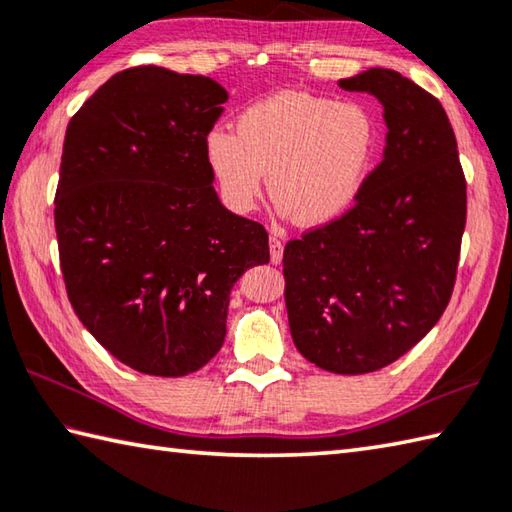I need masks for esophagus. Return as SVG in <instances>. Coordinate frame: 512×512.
<instances>
[{
  "instance_id": "34e87169",
  "label": "esophagus",
  "mask_w": 512,
  "mask_h": 512,
  "mask_svg": "<svg viewBox=\"0 0 512 512\" xmlns=\"http://www.w3.org/2000/svg\"><path fill=\"white\" fill-rule=\"evenodd\" d=\"M269 258H272V263H281L283 258V243L278 236H269Z\"/></svg>"
}]
</instances>
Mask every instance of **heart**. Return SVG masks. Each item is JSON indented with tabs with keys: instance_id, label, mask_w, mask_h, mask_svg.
<instances>
[{
	"instance_id": "b5f03b06",
	"label": "heart",
	"mask_w": 512,
	"mask_h": 512,
	"mask_svg": "<svg viewBox=\"0 0 512 512\" xmlns=\"http://www.w3.org/2000/svg\"><path fill=\"white\" fill-rule=\"evenodd\" d=\"M376 142L379 131L365 106L281 91L240 111L236 131L211 129L205 156L229 207L252 209L267 171L278 207L301 225H325L359 196Z\"/></svg>"
}]
</instances>
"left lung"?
<instances>
[{
    "label": "left lung",
    "instance_id": "obj_1",
    "mask_svg": "<svg viewBox=\"0 0 512 512\" xmlns=\"http://www.w3.org/2000/svg\"><path fill=\"white\" fill-rule=\"evenodd\" d=\"M339 84L383 104L388 144L343 216L285 245V307L307 361L365 374L401 359L446 312L466 227V178L435 95L390 69Z\"/></svg>",
    "mask_w": 512,
    "mask_h": 512
}]
</instances>
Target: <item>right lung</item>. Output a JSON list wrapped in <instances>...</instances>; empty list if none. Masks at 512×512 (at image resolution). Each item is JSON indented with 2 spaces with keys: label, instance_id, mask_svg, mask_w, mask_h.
Here are the masks:
<instances>
[{
  "label": "right lung",
  "instance_id": "add662e5",
  "mask_svg": "<svg viewBox=\"0 0 512 512\" xmlns=\"http://www.w3.org/2000/svg\"><path fill=\"white\" fill-rule=\"evenodd\" d=\"M227 91L162 66L115 73L64 138L55 231L82 325L129 368L185 376L216 356L229 292L267 231L216 196L205 138Z\"/></svg>",
  "mask_w": 512,
  "mask_h": 512
}]
</instances>
